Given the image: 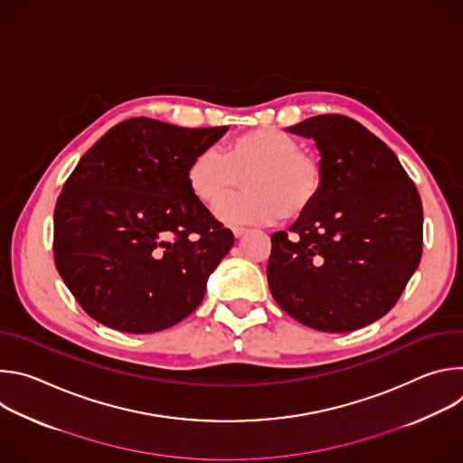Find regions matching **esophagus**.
Segmentation results:
<instances>
[{
  "mask_svg": "<svg viewBox=\"0 0 463 463\" xmlns=\"http://www.w3.org/2000/svg\"><path fill=\"white\" fill-rule=\"evenodd\" d=\"M249 231L247 229H243V227H234L232 229V234H234V238H241V236H245Z\"/></svg>",
  "mask_w": 463,
  "mask_h": 463,
  "instance_id": "obj_1",
  "label": "esophagus"
}]
</instances>
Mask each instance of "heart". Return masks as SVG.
<instances>
[{
  "label": "heart",
  "instance_id": "obj_1",
  "mask_svg": "<svg viewBox=\"0 0 463 463\" xmlns=\"http://www.w3.org/2000/svg\"><path fill=\"white\" fill-rule=\"evenodd\" d=\"M190 194L203 205H214L244 179L246 192L216 205L225 225H258L309 213L324 190L326 170L317 154L271 128L250 129L236 137L225 157L214 148L197 152L186 166Z\"/></svg>",
  "mask_w": 463,
  "mask_h": 463
}]
</instances>
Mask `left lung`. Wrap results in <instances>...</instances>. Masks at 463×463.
<instances>
[{"mask_svg": "<svg viewBox=\"0 0 463 463\" xmlns=\"http://www.w3.org/2000/svg\"><path fill=\"white\" fill-rule=\"evenodd\" d=\"M286 131L315 141L326 183L291 236H271V295L304 326L354 332L386 315L420 266L418 188L395 154L350 117L317 115Z\"/></svg>", "mask_w": 463, "mask_h": 463, "instance_id": "1", "label": "left lung"}]
</instances>
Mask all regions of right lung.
Masks as SVG:
<instances>
[{"instance_id": "obj_1", "label": "right lung", "mask_w": 463, "mask_h": 463, "mask_svg": "<svg viewBox=\"0 0 463 463\" xmlns=\"http://www.w3.org/2000/svg\"><path fill=\"white\" fill-rule=\"evenodd\" d=\"M227 126L137 117L113 126L65 181L54 263L82 309L122 334H154L202 304L234 236L186 184V166Z\"/></svg>"}]
</instances>
